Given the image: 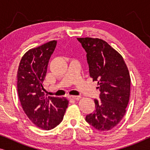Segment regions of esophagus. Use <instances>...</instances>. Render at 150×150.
<instances>
[{
	"mask_svg": "<svg viewBox=\"0 0 150 150\" xmlns=\"http://www.w3.org/2000/svg\"><path fill=\"white\" fill-rule=\"evenodd\" d=\"M69 98H71V99H74V100H79L81 98V96H69Z\"/></svg>",
	"mask_w": 150,
	"mask_h": 150,
	"instance_id": "1",
	"label": "esophagus"
}]
</instances>
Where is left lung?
<instances>
[{"label": "left lung", "mask_w": 150, "mask_h": 150, "mask_svg": "<svg viewBox=\"0 0 150 150\" xmlns=\"http://www.w3.org/2000/svg\"><path fill=\"white\" fill-rule=\"evenodd\" d=\"M87 52L90 77L98 81L100 100L86 121L96 129L108 131L121 122L126 112L130 93V76L122 55L99 38H77Z\"/></svg>", "instance_id": "obj_1"}]
</instances>
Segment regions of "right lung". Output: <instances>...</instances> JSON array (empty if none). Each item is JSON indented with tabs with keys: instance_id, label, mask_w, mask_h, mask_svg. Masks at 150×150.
I'll use <instances>...</instances> for the list:
<instances>
[{
	"instance_id": "right-lung-1",
	"label": "right lung",
	"mask_w": 150,
	"mask_h": 150,
	"mask_svg": "<svg viewBox=\"0 0 150 150\" xmlns=\"http://www.w3.org/2000/svg\"><path fill=\"white\" fill-rule=\"evenodd\" d=\"M57 41L52 40L28 50L18 69V93L22 109L37 127L48 130L62 121L68 106L66 98L47 96L43 87L49 59Z\"/></svg>"
}]
</instances>
